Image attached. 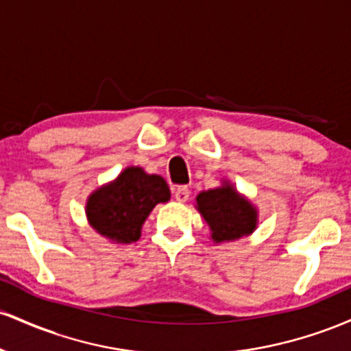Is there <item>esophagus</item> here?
<instances>
[{
    "label": "esophagus",
    "instance_id": "esophagus-1",
    "mask_svg": "<svg viewBox=\"0 0 351 351\" xmlns=\"http://www.w3.org/2000/svg\"><path fill=\"white\" fill-rule=\"evenodd\" d=\"M173 196L178 203H186L189 198V189L186 186H176L173 189Z\"/></svg>",
    "mask_w": 351,
    "mask_h": 351
}]
</instances>
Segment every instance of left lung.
Segmentation results:
<instances>
[{
  "mask_svg": "<svg viewBox=\"0 0 351 351\" xmlns=\"http://www.w3.org/2000/svg\"><path fill=\"white\" fill-rule=\"evenodd\" d=\"M196 203L216 243L239 239L256 229V209L229 184L199 193Z\"/></svg>",
  "mask_w": 351,
  "mask_h": 351,
  "instance_id": "left-lung-1",
  "label": "left lung"
}]
</instances>
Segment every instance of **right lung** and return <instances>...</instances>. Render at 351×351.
<instances>
[{"instance_id": "right-lung-1", "label": "right lung", "mask_w": 351, "mask_h": 351, "mask_svg": "<svg viewBox=\"0 0 351 351\" xmlns=\"http://www.w3.org/2000/svg\"><path fill=\"white\" fill-rule=\"evenodd\" d=\"M168 199L170 188L162 176L147 175L138 167L127 168L114 183L88 198V223L115 243H135L152 209Z\"/></svg>"}]
</instances>
